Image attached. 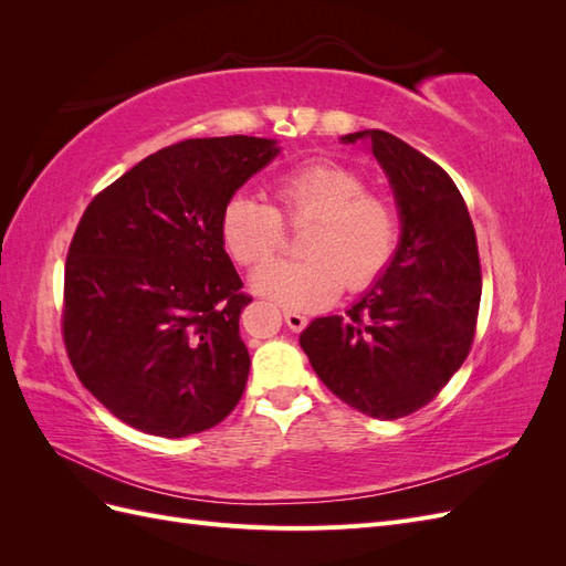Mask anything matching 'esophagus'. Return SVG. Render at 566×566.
<instances>
[{"instance_id":"1","label":"esophagus","mask_w":566,"mask_h":566,"mask_svg":"<svg viewBox=\"0 0 566 566\" xmlns=\"http://www.w3.org/2000/svg\"><path fill=\"white\" fill-rule=\"evenodd\" d=\"M283 318H285V323H287V328L295 331V333L304 331L306 323H310V318H306V316L300 314V312H295V310H283Z\"/></svg>"}]
</instances>
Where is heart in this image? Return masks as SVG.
Segmentation results:
<instances>
[{
	"label": "heart",
	"instance_id": "1",
	"mask_svg": "<svg viewBox=\"0 0 566 566\" xmlns=\"http://www.w3.org/2000/svg\"><path fill=\"white\" fill-rule=\"evenodd\" d=\"M366 177L335 160H312L273 181L276 208L235 193L221 212V238L233 260L252 266L285 241V224L314 221L302 252L306 260H271L252 271V290L293 310L333 302L342 285L368 287L391 264L401 241L394 202L366 191Z\"/></svg>",
	"mask_w": 566,
	"mask_h": 566
}]
</instances>
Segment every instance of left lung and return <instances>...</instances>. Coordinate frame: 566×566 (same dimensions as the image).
<instances>
[{
    "label": "left lung",
    "mask_w": 566,
    "mask_h": 566,
    "mask_svg": "<svg viewBox=\"0 0 566 566\" xmlns=\"http://www.w3.org/2000/svg\"><path fill=\"white\" fill-rule=\"evenodd\" d=\"M397 198L401 241L347 316L314 318L300 335L323 385L378 420L416 413L465 361L482 300L468 205L443 169L397 136L364 129Z\"/></svg>",
    "instance_id": "8db88e82"
}]
</instances>
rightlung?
I'll return each mask as SVG.
<instances>
[{"label": "right lung", "instance_id": "right-lung-1", "mask_svg": "<svg viewBox=\"0 0 566 566\" xmlns=\"http://www.w3.org/2000/svg\"><path fill=\"white\" fill-rule=\"evenodd\" d=\"M279 156L273 139L214 136L160 148L84 210L65 260L63 342L115 418L179 439L241 401L250 354L221 212Z\"/></svg>", "mask_w": 566, "mask_h": 566}]
</instances>
